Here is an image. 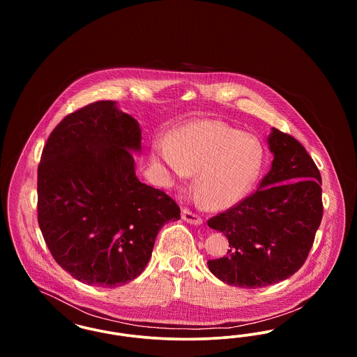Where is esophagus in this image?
<instances>
[{
    "instance_id": "esophagus-1",
    "label": "esophagus",
    "mask_w": 357,
    "mask_h": 357,
    "mask_svg": "<svg viewBox=\"0 0 357 357\" xmlns=\"http://www.w3.org/2000/svg\"><path fill=\"white\" fill-rule=\"evenodd\" d=\"M182 220L187 222V223H191V225H202V218L197 214H194L192 211H190L188 208H183L182 210Z\"/></svg>"
}]
</instances>
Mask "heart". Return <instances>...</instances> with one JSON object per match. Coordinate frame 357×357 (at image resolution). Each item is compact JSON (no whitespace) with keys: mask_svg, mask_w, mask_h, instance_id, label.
<instances>
[{"mask_svg":"<svg viewBox=\"0 0 357 357\" xmlns=\"http://www.w3.org/2000/svg\"><path fill=\"white\" fill-rule=\"evenodd\" d=\"M153 162L176 176L195 172L194 186L201 201L225 210L243 201L255 186L265 163L261 140L214 119L195 120L169 139L153 144Z\"/></svg>","mask_w":357,"mask_h":357,"instance_id":"heart-1","label":"heart"}]
</instances>
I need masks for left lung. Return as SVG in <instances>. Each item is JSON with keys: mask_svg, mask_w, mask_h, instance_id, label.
<instances>
[{"mask_svg": "<svg viewBox=\"0 0 357 357\" xmlns=\"http://www.w3.org/2000/svg\"><path fill=\"white\" fill-rule=\"evenodd\" d=\"M271 171L253 195L208 220L229 239L227 255L207 261L222 282L264 288L297 272L323 218L321 176L294 137L272 128Z\"/></svg>", "mask_w": 357, "mask_h": 357, "instance_id": "8db88e82", "label": "left lung"}]
</instances>
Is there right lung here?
<instances>
[{
	"label": "right lung",
	"instance_id": "obj_1",
	"mask_svg": "<svg viewBox=\"0 0 357 357\" xmlns=\"http://www.w3.org/2000/svg\"><path fill=\"white\" fill-rule=\"evenodd\" d=\"M142 128L116 102L86 105L52 131L38 165V225L56 262L88 285L116 288L147 266L159 230L181 220L163 191L142 183L132 153Z\"/></svg>",
	"mask_w": 357,
	"mask_h": 357
}]
</instances>
